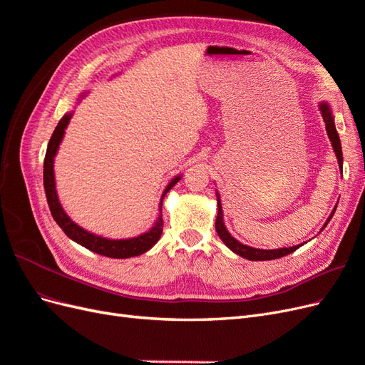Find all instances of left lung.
Segmentation results:
<instances>
[{
	"label": "left lung",
	"instance_id": "8db88e82",
	"mask_svg": "<svg viewBox=\"0 0 365 365\" xmlns=\"http://www.w3.org/2000/svg\"><path fill=\"white\" fill-rule=\"evenodd\" d=\"M319 111H322V115H323V120L326 123V130H327V135L330 138V141H332V148L335 150V155L338 158V164L342 165V150H341V141H339V135L336 132V128H335V123H334V117H332V111H330V108L326 102H323L322 105H319ZM217 196V217H216V231H217V236L222 239L224 244L233 251L236 254H239V256L245 257L248 260H272V259H280L283 256H288V254L294 252L295 250L300 248L302 245H297V247H289V248H280V250H259V248H252V247H248V245H244L240 244L239 240H236L233 236H231L227 228H225V224H224V215H222V205H220V197L219 195L216 193ZM329 216V219L326 220L324 227L329 224V220L332 219L334 213ZM323 227V228H324Z\"/></svg>",
	"mask_w": 365,
	"mask_h": 365
}]
</instances>
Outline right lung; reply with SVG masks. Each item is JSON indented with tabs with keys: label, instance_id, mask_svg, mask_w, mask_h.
<instances>
[{
	"label": "right lung",
	"instance_id": "add662e5",
	"mask_svg": "<svg viewBox=\"0 0 365 365\" xmlns=\"http://www.w3.org/2000/svg\"><path fill=\"white\" fill-rule=\"evenodd\" d=\"M73 114H65L61 121L58 123L56 129H54L53 135L48 141L47 146V153L46 158H43V189H46L47 195V202L50 207V212L53 219L56 220V224L62 228V231L67 235L71 240L77 242V244L88 248L90 251H94L97 254H102V256L106 257H113V259H129V257H135L140 256V254L146 252L150 250L153 245L157 244L158 239L161 237L163 233V216H158L155 225H153L148 233H143L137 237L132 239H105L97 235L90 233V231L83 230L77 224H74L73 220L67 216V213L63 212V208L59 202V197L56 193V182H54V170H53V164H54V157H56L58 149L61 141L65 134V128L68 126L70 120ZM181 180V176H175V178L168 184L165 190L161 195V201H160V212L163 207V200L165 193H168L172 187Z\"/></svg>",
	"mask_w": 365,
	"mask_h": 365
}]
</instances>
